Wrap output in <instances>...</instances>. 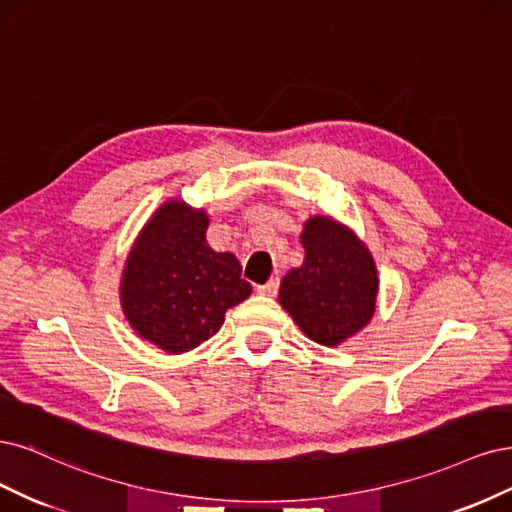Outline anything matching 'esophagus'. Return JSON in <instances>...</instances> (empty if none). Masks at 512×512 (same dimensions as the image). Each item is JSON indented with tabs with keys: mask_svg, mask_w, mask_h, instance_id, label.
Masks as SVG:
<instances>
[{
	"mask_svg": "<svg viewBox=\"0 0 512 512\" xmlns=\"http://www.w3.org/2000/svg\"><path fill=\"white\" fill-rule=\"evenodd\" d=\"M278 285H280L278 278H270L266 285H259L257 291H259L261 295H268V298H274V295L278 293Z\"/></svg>",
	"mask_w": 512,
	"mask_h": 512,
	"instance_id": "34e87169",
	"label": "esophagus"
}]
</instances>
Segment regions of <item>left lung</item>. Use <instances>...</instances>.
<instances>
[{
	"instance_id": "8db88e82",
	"label": "left lung",
	"mask_w": 512,
	"mask_h": 512,
	"mask_svg": "<svg viewBox=\"0 0 512 512\" xmlns=\"http://www.w3.org/2000/svg\"><path fill=\"white\" fill-rule=\"evenodd\" d=\"M300 240L304 263L283 278L278 302L310 340L338 346L374 315V259L349 227L329 217L308 219Z\"/></svg>"
}]
</instances>
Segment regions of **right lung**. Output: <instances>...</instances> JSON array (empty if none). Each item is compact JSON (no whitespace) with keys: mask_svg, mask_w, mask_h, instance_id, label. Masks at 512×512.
<instances>
[{"mask_svg":"<svg viewBox=\"0 0 512 512\" xmlns=\"http://www.w3.org/2000/svg\"><path fill=\"white\" fill-rule=\"evenodd\" d=\"M206 229L204 210L170 200L148 219L125 261V317L166 353L191 351L217 334L227 308L253 291L236 255L210 249Z\"/></svg>","mask_w":512,"mask_h":512,"instance_id":"1","label":"right lung"}]
</instances>
